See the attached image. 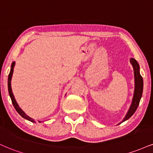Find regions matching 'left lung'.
<instances>
[{
  "label": "left lung",
  "instance_id": "obj_1",
  "mask_svg": "<svg viewBox=\"0 0 153 153\" xmlns=\"http://www.w3.org/2000/svg\"><path fill=\"white\" fill-rule=\"evenodd\" d=\"M130 63L132 64L134 70V75H135V91H134L133 98H132L131 105H130L126 117H124V119L123 120V121L120 123H122L124 121L129 119L135 113L137 107L139 105L140 101L142 95H143V80L140 73L139 64L134 58H130ZM120 123H119V124H120Z\"/></svg>",
  "mask_w": 153,
  "mask_h": 153
}]
</instances>
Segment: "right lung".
Segmentation results:
<instances>
[{
  "mask_svg": "<svg viewBox=\"0 0 153 153\" xmlns=\"http://www.w3.org/2000/svg\"><path fill=\"white\" fill-rule=\"evenodd\" d=\"M14 66H15V62H13V63H12V65H11V68H10V73H9V75H8V93H9V95H10V99H11V100H12V103H13V105L15 109L16 110V111L18 112V114H19V115H21V116L23 117V118H25V120H27L30 121V122L36 123L34 121L33 119H32V118H31V117H30L29 116H27L26 114L24 113L23 110H21V108H19V106H18L17 102H16V99H15L14 95H13V94L12 88H11V83H10V82H11V78H12L13 73ZM40 122H41V121H39V123H40Z\"/></svg>",
  "mask_w": 153,
  "mask_h": 153,
  "instance_id": "1",
  "label": "right lung"
}]
</instances>
